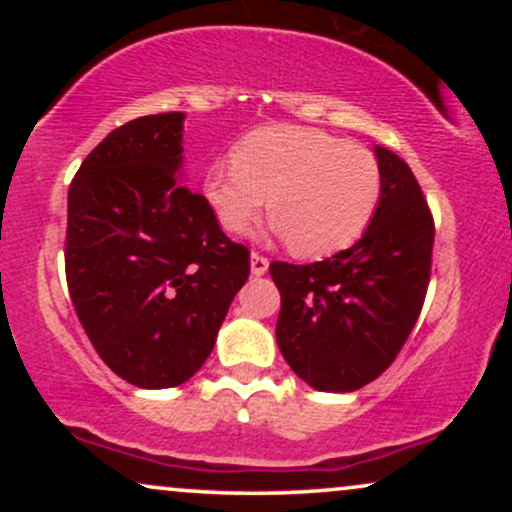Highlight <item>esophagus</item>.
<instances>
[{"mask_svg":"<svg viewBox=\"0 0 512 512\" xmlns=\"http://www.w3.org/2000/svg\"><path fill=\"white\" fill-rule=\"evenodd\" d=\"M267 267H269L267 257H262L260 252H252V255H250V272L255 276H262L264 272H267Z\"/></svg>","mask_w":512,"mask_h":512,"instance_id":"esophagus-1","label":"esophagus"}]
</instances>
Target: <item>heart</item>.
Instances as JSON below:
<instances>
[{
	"label": "heart",
	"mask_w": 512,
	"mask_h": 512,
	"mask_svg": "<svg viewBox=\"0 0 512 512\" xmlns=\"http://www.w3.org/2000/svg\"><path fill=\"white\" fill-rule=\"evenodd\" d=\"M380 187L370 151L303 127L257 129L233 163H214L204 175V195L228 233H248L267 199L274 231L301 257L332 255L361 238Z\"/></svg>",
	"instance_id": "obj_1"
}]
</instances>
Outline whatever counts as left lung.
<instances>
[{
	"label": "left lung",
	"mask_w": 512,
	"mask_h": 512,
	"mask_svg": "<svg viewBox=\"0 0 512 512\" xmlns=\"http://www.w3.org/2000/svg\"><path fill=\"white\" fill-rule=\"evenodd\" d=\"M380 202L361 240L322 262H272L281 313L276 344L320 392H354L385 373L424 305L433 216L395 151L375 146Z\"/></svg>",
	"instance_id": "obj_1"
}]
</instances>
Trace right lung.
Returning a JSON list of instances; mask_svg holds the SVG:
<instances>
[{"mask_svg":"<svg viewBox=\"0 0 512 512\" xmlns=\"http://www.w3.org/2000/svg\"><path fill=\"white\" fill-rule=\"evenodd\" d=\"M185 113L113 129L67 197V286L105 366L144 390L202 368L248 281L250 252L182 178Z\"/></svg>","mask_w":512,"mask_h":512,"instance_id":"1","label":"right lung"}]
</instances>
